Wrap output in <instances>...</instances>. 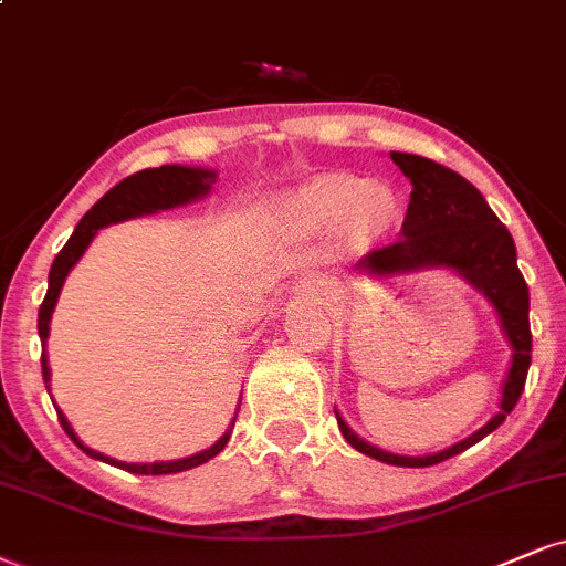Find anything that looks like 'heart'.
<instances>
[{
	"instance_id": "heart-1",
	"label": "heart",
	"mask_w": 566,
	"mask_h": 566,
	"mask_svg": "<svg viewBox=\"0 0 566 566\" xmlns=\"http://www.w3.org/2000/svg\"><path fill=\"white\" fill-rule=\"evenodd\" d=\"M396 193L378 180L327 176L298 191L289 209L298 222L312 228H336L352 220L354 230L375 235L396 218Z\"/></svg>"
}]
</instances>
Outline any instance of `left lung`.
Returning <instances> with one entry per match:
<instances>
[{
    "label": "left lung",
    "instance_id": "obj_1",
    "mask_svg": "<svg viewBox=\"0 0 566 566\" xmlns=\"http://www.w3.org/2000/svg\"><path fill=\"white\" fill-rule=\"evenodd\" d=\"M390 159L411 180L407 218H403L399 239L380 249L367 251L357 268L373 270L378 275H394V272L422 268H451L462 272L467 281L483 291L488 302L496 306L506 338L512 340L514 348L499 415L485 428L472 432L470 438L441 453L399 457V453L375 449V446L354 436L336 411L340 432L357 451L396 467H432L483 441L488 432L496 430L506 420L509 411L517 407L527 380L530 352H533L527 317L530 291L517 268V249H514L512 235L501 226V220L488 207L483 193L470 180L449 170V167L432 163L428 157L390 151Z\"/></svg>",
    "mask_w": 566,
    "mask_h": 566
}]
</instances>
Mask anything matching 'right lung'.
<instances>
[{"mask_svg": "<svg viewBox=\"0 0 566 566\" xmlns=\"http://www.w3.org/2000/svg\"><path fill=\"white\" fill-rule=\"evenodd\" d=\"M214 184V172L212 170H201V167H180V165H163L155 167V170H142L128 176L125 180H120L115 188H109L104 197L96 201L94 207L83 214L78 228L73 230L65 247L57 256H54L52 270H49V289L44 302H41L39 310V336H41V346L46 344L49 336V319H52V310L57 304L60 289L65 283L67 272L73 270V264L81 260L83 251L88 249L91 239L96 235V230L109 226V222H120L128 218H138V214H149L157 212V209H170L178 205H186V201H193L199 197H205L209 191V186ZM41 373H44V382L49 390V367H46V354H41ZM60 424L65 428V432L70 436V441L78 446L81 451H86L88 457L102 459V462L120 467V470L134 472V475H172V472H184L191 470V467H199L209 462L212 457L226 449L230 430H226V436L220 438L218 443L209 446L207 451L193 453L188 459H178V462H155V464H125V462H115V459L104 457L99 451H91L88 446H83L78 438H75L73 428H70L65 415L57 409ZM235 422V420H233Z\"/></svg>", "mask_w": 566, "mask_h": 566, "instance_id": "add662e5", "label": "right lung"}]
</instances>
